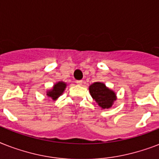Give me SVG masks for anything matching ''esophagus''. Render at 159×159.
<instances>
[{
  "mask_svg": "<svg viewBox=\"0 0 159 159\" xmlns=\"http://www.w3.org/2000/svg\"><path fill=\"white\" fill-rule=\"evenodd\" d=\"M76 83H77V85H82L83 82H82V80H78V81H76Z\"/></svg>",
  "mask_w": 159,
  "mask_h": 159,
  "instance_id": "esophagus-1",
  "label": "esophagus"
}]
</instances>
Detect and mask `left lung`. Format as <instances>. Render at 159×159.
Instances as JSON below:
<instances>
[{"mask_svg": "<svg viewBox=\"0 0 159 159\" xmlns=\"http://www.w3.org/2000/svg\"><path fill=\"white\" fill-rule=\"evenodd\" d=\"M90 94L102 110L111 108L117 99L116 93L103 82H96L89 86Z\"/></svg>", "mask_w": 159, "mask_h": 159, "instance_id": "8db88e82", "label": "left lung"}]
</instances>
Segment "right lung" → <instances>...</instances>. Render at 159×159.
<instances>
[{"label": "right lung", "mask_w": 159, "mask_h": 159, "mask_svg": "<svg viewBox=\"0 0 159 159\" xmlns=\"http://www.w3.org/2000/svg\"><path fill=\"white\" fill-rule=\"evenodd\" d=\"M67 87V83L64 82H56L53 86V87L51 89L48 90L46 92V96L50 98L53 101H56V100L62 96V93L64 92L65 89Z\"/></svg>", "instance_id": "1"}]
</instances>
